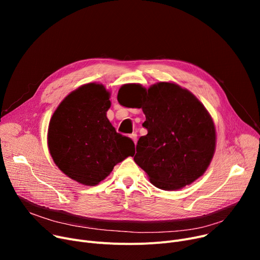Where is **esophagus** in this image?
<instances>
[{
	"mask_svg": "<svg viewBox=\"0 0 260 260\" xmlns=\"http://www.w3.org/2000/svg\"><path fill=\"white\" fill-rule=\"evenodd\" d=\"M131 138H132V140L134 141L135 144H137V134H136V133L132 134V135H131Z\"/></svg>",
	"mask_w": 260,
	"mask_h": 260,
	"instance_id": "34e87169",
	"label": "esophagus"
}]
</instances>
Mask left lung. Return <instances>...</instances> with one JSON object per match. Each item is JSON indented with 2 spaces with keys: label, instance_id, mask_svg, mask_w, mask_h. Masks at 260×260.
I'll list each match as a JSON object with an SVG mask.
<instances>
[{
  "label": "left lung",
  "instance_id": "obj_1",
  "mask_svg": "<svg viewBox=\"0 0 260 260\" xmlns=\"http://www.w3.org/2000/svg\"><path fill=\"white\" fill-rule=\"evenodd\" d=\"M133 86L147 129L136 146L135 162L158 188L176 190L193 183L207 171L215 153L216 129L207 108L192 92L171 82H159L148 89Z\"/></svg>",
  "mask_w": 260,
  "mask_h": 260
}]
</instances>
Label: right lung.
<instances>
[{"label":"right lung","mask_w":260,"mask_h":260,"mask_svg":"<svg viewBox=\"0 0 260 260\" xmlns=\"http://www.w3.org/2000/svg\"><path fill=\"white\" fill-rule=\"evenodd\" d=\"M109 98L102 84H84L64 98L49 122L47 144L53 162L81 184H99L117 163L135 154L132 139L118 134L106 117Z\"/></svg>","instance_id":"1"}]
</instances>
